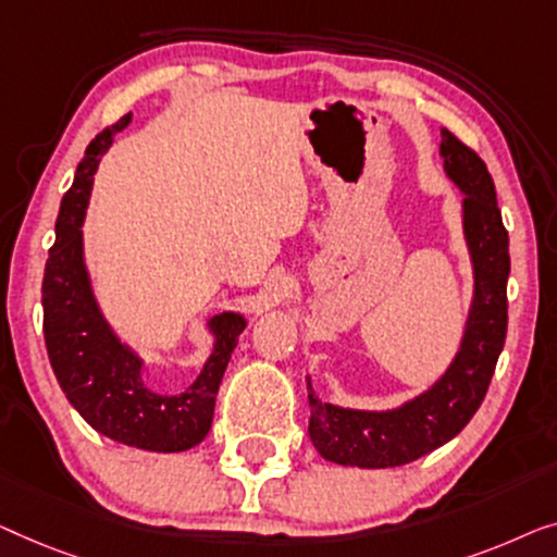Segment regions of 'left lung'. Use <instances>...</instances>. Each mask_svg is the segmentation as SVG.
<instances>
[{"label": "left lung", "instance_id": "8db88e82", "mask_svg": "<svg viewBox=\"0 0 557 557\" xmlns=\"http://www.w3.org/2000/svg\"><path fill=\"white\" fill-rule=\"evenodd\" d=\"M444 174L465 194L461 224L474 270V295L459 350L432 388L388 411H360L320 401L308 375L310 429L320 457L343 467L386 469L424 457L469 424L487 394L507 335L510 237L497 209L487 166L442 128Z\"/></svg>", "mask_w": 557, "mask_h": 557}]
</instances>
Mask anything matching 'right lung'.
I'll return each mask as SVG.
<instances>
[{
    "mask_svg": "<svg viewBox=\"0 0 557 557\" xmlns=\"http://www.w3.org/2000/svg\"><path fill=\"white\" fill-rule=\"evenodd\" d=\"M128 123L131 113L90 140L62 197L42 280L45 346L62 394L96 432L146 451H186L209 434L219 383L247 320L239 312L209 318L214 348L182 394H159L148 386L144 358L108 325L85 268L81 226L100 156Z\"/></svg>",
    "mask_w": 557,
    "mask_h": 557,
    "instance_id": "1",
    "label": "right lung"
}]
</instances>
